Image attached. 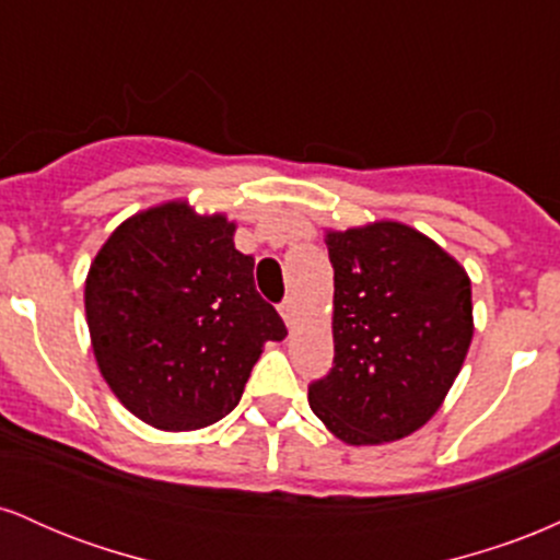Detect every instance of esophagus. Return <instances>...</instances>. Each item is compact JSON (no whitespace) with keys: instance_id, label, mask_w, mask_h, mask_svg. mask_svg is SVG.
<instances>
[{"instance_id":"obj_1","label":"esophagus","mask_w":560,"mask_h":560,"mask_svg":"<svg viewBox=\"0 0 560 560\" xmlns=\"http://www.w3.org/2000/svg\"><path fill=\"white\" fill-rule=\"evenodd\" d=\"M279 313H281V318H284V324L292 326L294 318H298V302H294V298H287L284 302H281Z\"/></svg>"}]
</instances>
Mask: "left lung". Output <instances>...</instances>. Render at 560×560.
I'll use <instances>...</instances> for the list:
<instances>
[{"instance_id":"left-lung-1","label":"left lung","mask_w":560,"mask_h":560,"mask_svg":"<svg viewBox=\"0 0 560 560\" xmlns=\"http://www.w3.org/2000/svg\"><path fill=\"white\" fill-rule=\"evenodd\" d=\"M334 266V365L307 387L313 413L347 445L423 427L474 337L471 281L402 223L326 234Z\"/></svg>"}]
</instances>
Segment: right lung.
Here are the masks:
<instances>
[{"label": "right lung", "mask_w": 560, "mask_h": 560, "mask_svg": "<svg viewBox=\"0 0 560 560\" xmlns=\"http://www.w3.org/2000/svg\"><path fill=\"white\" fill-rule=\"evenodd\" d=\"M253 268L234 223L186 202L113 231L89 268L86 324L102 376L137 419L189 432L236 408L262 342L287 337Z\"/></svg>", "instance_id": "1"}]
</instances>
